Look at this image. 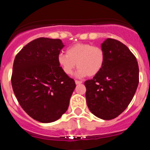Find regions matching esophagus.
Listing matches in <instances>:
<instances>
[{
	"mask_svg": "<svg viewBox=\"0 0 150 150\" xmlns=\"http://www.w3.org/2000/svg\"><path fill=\"white\" fill-rule=\"evenodd\" d=\"M75 83H76V85L81 84V83H82V81H79V80H75Z\"/></svg>",
	"mask_w": 150,
	"mask_h": 150,
	"instance_id": "esophagus-1",
	"label": "esophagus"
}]
</instances>
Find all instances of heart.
<instances>
[{"instance_id":"heart-1","label":"heart","mask_w":150,"mask_h":150,"mask_svg":"<svg viewBox=\"0 0 150 150\" xmlns=\"http://www.w3.org/2000/svg\"><path fill=\"white\" fill-rule=\"evenodd\" d=\"M105 61L104 50L99 46L88 43H76L69 47L66 54L58 56V62L66 75H71L79 67L76 75L79 77L93 76L101 71Z\"/></svg>"}]
</instances>
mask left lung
Instances as JSON below:
<instances>
[{"label": "left lung", "mask_w": 150, "mask_h": 150, "mask_svg": "<svg viewBox=\"0 0 150 150\" xmlns=\"http://www.w3.org/2000/svg\"><path fill=\"white\" fill-rule=\"evenodd\" d=\"M105 61L101 71L85 82L87 106L97 117L112 120L126 109L139 83L137 59L120 41L107 38L101 43Z\"/></svg>", "instance_id": "1"}]
</instances>
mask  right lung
<instances>
[{
  "instance_id": "add662e5",
  "label": "right lung",
  "mask_w": 150,
  "mask_h": 150,
  "mask_svg": "<svg viewBox=\"0 0 150 150\" xmlns=\"http://www.w3.org/2000/svg\"><path fill=\"white\" fill-rule=\"evenodd\" d=\"M64 46L59 39L38 38L24 46L13 62L14 94L26 113L40 122L61 118L76 87L58 62Z\"/></svg>"
}]
</instances>
